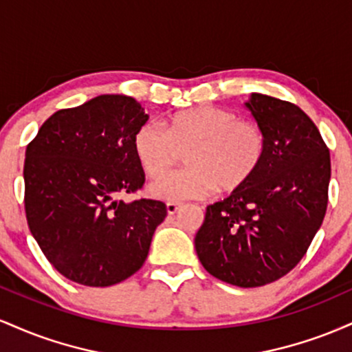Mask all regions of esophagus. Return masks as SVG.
I'll use <instances>...</instances> for the list:
<instances>
[{
	"label": "esophagus",
	"mask_w": 352,
	"mask_h": 352,
	"mask_svg": "<svg viewBox=\"0 0 352 352\" xmlns=\"http://www.w3.org/2000/svg\"><path fill=\"white\" fill-rule=\"evenodd\" d=\"M182 205L180 204H175V201H168L167 204V213L168 215H175L177 212H179Z\"/></svg>",
	"instance_id": "34e87169"
}]
</instances>
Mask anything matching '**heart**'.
<instances>
[{"instance_id":"1","label":"heart","mask_w":352,"mask_h":352,"mask_svg":"<svg viewBox=\"0 0 352 352\" xmlns=\"http://www.w3.org/2000/svg\"><path fill=\"white\" fill-rule=\"evenodd\" d=\"M185 151L187 168L153 182L151 195L180 201L204 199L213 190L235 192L263 164L266 139L258 124L215 106L177 112L165 120V129L145 122L134 135V153L151 177L165 175Z\"/></svg>"}]
</instances>
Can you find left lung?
Listing matches in <instances>:
<instances>
[{"mask_svg": "<svg viewBox=\"0 0 352 352\" xmlns=\"http://www.w3.org/2000/svg\"><path fill=\"white\" fill-rule=\"evenodd\" d=\"M245 106L265 134L263 164L248 184L208 205L195 250L212 276L256 288L292 272L308 252L328 208L331 159L298 106L256 92Z\"/></svg>", "mask_w": 352, "mask_h": 352, "instance_id": "1", "label": "left lung"}]
</instances>
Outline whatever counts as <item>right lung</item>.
I'll return each mask as SVG.
<instances>
[{"instance_id": "add662e5", "label": "right lung", "mask_w": 352, "mask_h": 352, "mask_svg": "<svg viewBox=\"0 0 352 352\" xmlns=\"http://www.w3.org/2000/svg\"><path fill=\"white\" fill-rule=\"evenodd\" d=\"M148 116L135 99L104 94L60 109L28 144L24 208L44 256L67 280L111 286L139 272L165 204L120 195L142 188L134 135Z\"/></svg>"}]
</instances>
